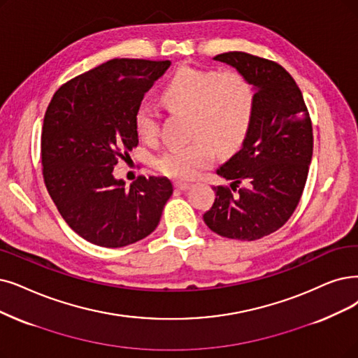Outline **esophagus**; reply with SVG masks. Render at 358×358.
<instances>
[{
    "mask_svg": "<svg viewBox=\"0 0 358 358\" xmlns=\"http://www.w3.org/2000/svg\"><path fill=\"white\" fill-rule=\"evenodd\" d=\"M189 187H191V183H188V182H180V180L175 182V188L179 191H188Z\"/></svg>",
    "mask_w": 358,
    "mask_h": 358,
    "instance_id": "esophagus-1",
    "label": "esophagus"
}]
</instances>
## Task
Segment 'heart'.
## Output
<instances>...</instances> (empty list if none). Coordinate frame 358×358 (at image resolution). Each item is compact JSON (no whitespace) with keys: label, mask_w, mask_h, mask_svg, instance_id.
<instances>
[{"label":"heart","mask_w":358,"mask_h":358,"mask_svg":"<svg viewBox=\"0 0 358 358\" xmlns=\"http://www.w3.org/2000/svg\"><path fill=\"white\" fill-rule=\"evenodd\" d=\"M163 101L178 111L191 113L188 144L163 152L157 167L164 175L192 179L222 151L234 148L247 136L255 111V91L245 75L236 70L217 71L185 66L162 90ZM136 134L145 141L159 135L160 116L142 103L134 114Z\"/></svg>","instance_id":"heart-1"}]
</instances>
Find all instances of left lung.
Returning a JSON list of instances; mask_svg holds the SVG:
<instances>
[{
  "label": "left lung",
  "mask_w": 358,
  "mask_h": 358,
  "mask_svg": "<svg viewBox=\"0 0 358 358\" xmlns=\"http://www.w3.org/2000/svg\"><path fill=\"white\" fill-rule=\"evenodd\" d=\"M245 75L255 111L242 148L216 173L229 180L204 222L220 236L255 241L282 227L303 195L313 157V127L304 98L280 64L241 51L214 57Z\"/></svg>",
  "instance_id": "obj_1"
}]
</instances>
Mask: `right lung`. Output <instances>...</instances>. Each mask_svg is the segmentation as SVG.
Returning a JSON list of instances; mask_svg holds the SVG:
<instances>
[{
	"instance_id": "1",
	"label": "right lung",
	"mask_w": 358,
	"mask_h": 358,
	"mask_svg": "<svg viewBox=\"0 0 358 358\" xmlns=\"http://www.w3.org/2000/svg\"><path fill=\"white\" fill-rule=\"evenodd\" d=\"M170 62L114 59L64 83L41 136L44 180L57 210L91 244L120 248L157 227L173 185L139 176L129 188L114 166L138 145L134 114Z\"/></svg>"
}]
</instances>
